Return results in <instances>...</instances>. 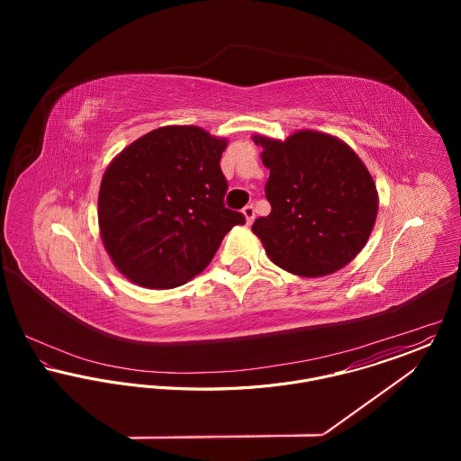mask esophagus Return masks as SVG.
I'll use <instances>...</instances> for the list:
<instances>
[{
  "mask_svg": "<svg viewBox=\"0 0 461 461\" xmlns=\"http://www.w3.org/2000/svg\"><path fill=\"white\" fill-rule=\"evenodd\" d=\"M243 214H245V218H247V223L250 225V223L256 220V207H254V203H249V205L243 209Z\"/></svg>",
  "mask_w": 461,
  "mask_h": 461,
  "instance_id": "34e87169",
  "label": "esophagus"
}]
</instances>
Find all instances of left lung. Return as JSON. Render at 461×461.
<instances>
[{"mask_svg":"<svg viewBox=\"0 0 461 461\" xmlns=\"http://www.w3.org/2000/svg\"><path fill=\"white\" fill-rule=\"evenodd\" d=\"M263 145L271 212L254 221L269 259L300 276H325L357 258L378 212L375 181L340 140L300 131Z\"/></svg>","mask_w":461,"mask_h":461,"instance_id":"8db88e82","label":"left lung"}]
</instances>
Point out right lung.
Returning a JSON list of instances; mask_svg holds the SVG:
<instances>
[{
  "instance_id": "obj_1",
  "label": "right lung",
  "mask_w": 461,
  "mask_h": 461,
  "mask_svg": "<svg viewBox=\"0 0 461 461\" xmlns=\"http://www.w3.org/2000/svg\"><path fill=\"white\" fill-rule=\"evenodd\" d=\"M227 141L195 126L147 132L104 172L99 190L103 243L122 275L170 289L198 275L223 236L245 223L225 207L220 159Z\"/></svg>"
}]
</instances>
